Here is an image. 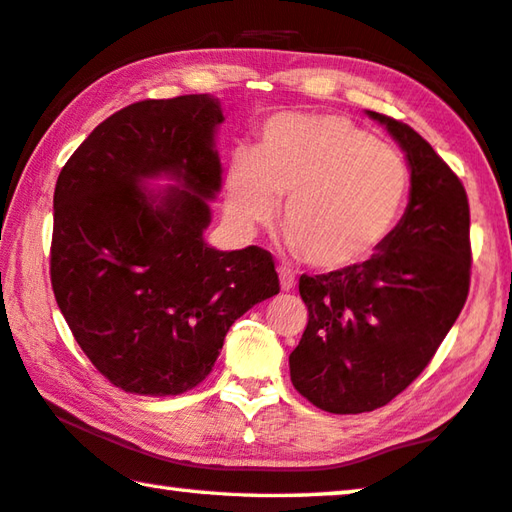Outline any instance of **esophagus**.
I'll list each match as a JSON object with an SVG mask.
<instances>
[{"label":"esophagus","instance_id":"1","mask_svg":"<svg viewBox=\"0 0 512 512\" xmlns=\"http://www.w3.org/2000/svg\"><path fill=\"white\" fill-rule=\"evenodd\" d=\"M279 279H281V288L283 290H292L294 288V276L288 270V267H279Z\"/></svg>","mask_w":512,"mask_h":512}]
</instances>
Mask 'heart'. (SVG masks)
Segmentation results:
<instances>
[{
    "label": "heart",
    "instance_id": "heart-1",
    "mask_svg": "<svg viewBox=\"0 0 512 512\" xmlns=\"http://www.w3.org/2000/svg\"><path fill=\"white\" fill-rule=\"evenodd\" d=\"M407 193V161L373 134L342 116L292 114L267 123L254 155L231 164L227 213L254 231L285 200L281 229L294 251L315 270L344 272L389 238Z\"/></svg>",
    "mask_w": 512,
    "mask_h": 512
}]
</instances>
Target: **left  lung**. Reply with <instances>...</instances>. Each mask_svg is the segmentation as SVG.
<instances>
[{"label":"left lung","mask_w":512,"mask_h":512,"mask_svg":"<svg viewBox=\"0 0 512 512\" xmlns=\"http://www.w3.org/2000/svg\"><path fill=\"white\" fill-rule=\"evenodd\" d=\"M369 114L407 152L411 197L369 261L299 279L308 326L290 355V378L330 414H362L400 396L432 362L470 292L463 182L414 128Z\"/></svg>","instance_id":"left-lung-1"}]
</instances>
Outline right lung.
I'll return each mask as SVG.
<instances>
[{
	"mask_svg": "<svg viewBox=\"0 0 512 512\" xmlns=\"http://www.w3.org/2000/svg\"><path fill=\"white\" fill-rule=\"evenodd\" d=\"M209 94L146 98L107 116L62 166L53 193L51 288L96 371L137 396H179L218 360L233 321L279 294L270 251L211 249L202 231L220 188ZM159 172L184 192L155 203Z\"/></svg>",
	"mask_w": 512,
	"mask_h": 512,
	"instance_id": "obj_1",
	"label": "right lung"
}]
</instances>
